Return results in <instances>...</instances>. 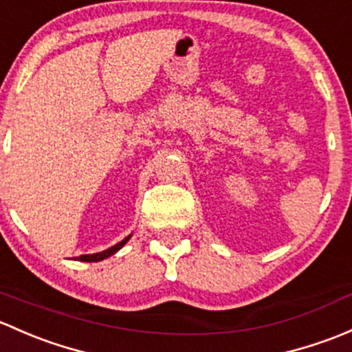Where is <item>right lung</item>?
Returning <instances> with one entry per match:
<instances>
[{
  "mask_svg": "<svg viewBox=\"0 0 352 352\" xmlns=\"http://www.w3.org/2000/svg\"><path fill=\"white\" fill-rule=\"evenodd\" d=\"M130 237H132V234L126 235V237L123 239L122 242H118V244H115V245H111V248H108L107 251H103V252H96V254H85V256H79V257H76V259L82 261V263H98V261L107 259V257L113 256L115 252L120 251V249L123 248V245H125L126 242H129V239H130Z\"/></svg>",
  "mask_w": 352,
  "mask_h": 352,
  "instance_id": "right-lung-1",
  "label": "right lung"
}]
</instances>
